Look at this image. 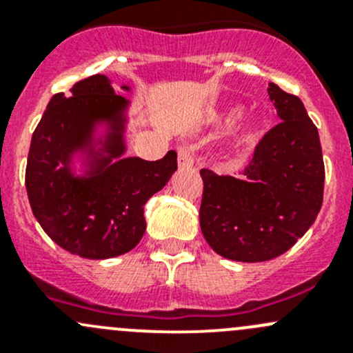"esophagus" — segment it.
Returning <instances> with one entry per match:
<instances>
[{"label":"esophagus","mask_w":353,"mask_h":353,"mask_svg":"<svg viewBox=\"0 0 353 353\" xmlns=\"http://www.w3.org/2000/svg\"><path fill=\"white\" fill-rule=\"evenodd\" d=\"M177 163L179 167H191L194 163V150L191 147L177 148Z\"/></svg>","instance_id":"obj_1"}]
</instances>
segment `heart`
Returning a JSON list of instances; mask_svg holds the SVG:
<instances>
[{"mask_svg": "<svg viewBox=\"0 0 353 353\" xmlns=\"http://www.w3.org/2000/svg\"><path fill=\"white\" fill-rule=\"evenodd\" d=\"M243 116L244 109L241 108V105H232V108L225 109L220 114L219 123L220 126L230 128L236 123H239ZM259 137H261V126H258V124H249L248 128H244L243 131H239V133L232 138V141H230L229 145V150L234 152V154H239V152L245 150V148L252 147V145L259 140Z\"/></svg>", "mask_w": 353, "mask_h": 353, "instance_id": "b5f03b06", "label": "heart"}]
</instances>
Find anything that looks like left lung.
I'll list each match as a JSON object with an SVG mask.
<instances>
[{"label": "left lung", "instance_id": "left-lung-1", "mask_svg": "<svg viewBox=\"0 0 353 353\" xmlns=\"http://www.w3.org/2000/svg\"><path fill=\"white\" fill-rule=\"evenodd\" d=\"M282 123L256 147L244 177L201 169L199 225L216 254L268 261L288 251L314 223L323 205L325 163L318 128L295 95L268 85Z\"/></svg>", "mask_w": 353, "mask_h": 353}]
</instances>
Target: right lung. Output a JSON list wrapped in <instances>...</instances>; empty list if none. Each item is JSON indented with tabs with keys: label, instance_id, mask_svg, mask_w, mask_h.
Masks as SVG:
<instances>
[{
	"label": "right lung",
	"instance_id": "1",
	"mask_svg": "<svg viewBox=\"0 0 353 353\" xmlns=\"http://www.w3.org/2000/svg\"><path fill=\"white\" fill-rule=\"evenodd\" d=\"M123 90L130 87L123 85ZM56 94L32 134L25 188L44 232L88 259H108L131 251L143 237V206L177 170V154L148 162L124 157L130 102L114 92L105 74H92ZM106 128L102 137L97 128ZM82 159L84 174L72 170Z\"/></svg>",
	"mask_w": 353,
	"mask_h": 353
}]
</instances>
